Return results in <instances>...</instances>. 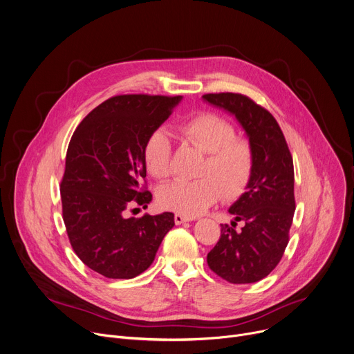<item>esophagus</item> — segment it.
Returning a JSON list of instances; mask_svg holds the SVG:
<instances>
[{
	"label": "esophagus",
	"instance_id": "obj_1",
	"mask_svg": "<svg viewBox=\"0 0 354 354\" xmlns=\"http://www.w3.org/2000/svg\"><path fill=\"white\" fill-rule=\"evenodd\" d=\"M194 218H191V216H187V215H181V214H176L174 215V222L177 223V225H181V223H184V222H189V221H192Z\"/></svg>",
	"mask_w": 354,
	"mask_h": 354
}]
</instances>
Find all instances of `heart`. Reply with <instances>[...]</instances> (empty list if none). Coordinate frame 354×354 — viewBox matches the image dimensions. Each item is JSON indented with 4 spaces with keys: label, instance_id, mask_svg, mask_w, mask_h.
<instances>
[{
    "label": "heart",
    "instance_id": "b5f03b06",
    "mask_svg": "<svg viewBox=\"0 0 354 354\" xmlns=\"http://www.w3.org/2000/svg\"><path fill=\"white\" fill-rule=\"evenodd\" d=\"M178 136L205 153L198 178L177 180L157 192L159 204L173 212L195 216L207 211L223 194L236 198L250 183L254 153L249 140L236 136L234 127L225 118L201 112L180 121ZM143 163L156 180H166L171 174V142L165 129L153 131L145 140Z\"/></svg>",
    "mask_w": 354,
    "mask_h": 354
}]
</instances>
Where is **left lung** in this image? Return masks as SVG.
<instances>
[{
  "label": "left lung",
  "instance_id": "1",
  "mask_svg": "<svg viewBox=\"0 0 354 354\" xmlns=\"http://www.w3.org/2000/svg\"><path fill=\"white\" fill-rule=\"evenodd\" d=\"M203 98L234 115L254 153L246 192L229 208L234 221L221 225V238L207 261L227 283H256L276 268L288 245L295 211L292 156L274 116L249 97L219 93ZM236 221L244 222L241 231L234 229Z\"/></svg>",
  "mask_w": 354,
  "mask_h": 354
}]
</instances>
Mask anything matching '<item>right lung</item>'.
Wrapping results in <instances>:
<instances>
[{
    "label": "right lung",
    "mask_w": 354,
    "mask_h": 354,
    "mask_svg": "<svg viewBox=\"0 0 354 354\" xmlns=\"http://www.w3.org/2000/svg\"><path fill=\"white\" fill-rule=\"evenodd\" d=\"M181 95L128 94L94 108L74 131L60 184L63 221L74 253L106 279H133L154 260L174 214L125 218L147 208L143 145ZM139 209V208H135Z\"/></svg>",
    "instance_id": "right-lung-1"
}]
</instances>
